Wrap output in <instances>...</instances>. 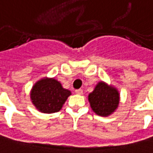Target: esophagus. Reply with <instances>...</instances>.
Masks as SVG:
<instances>
[{"mask_svg": "<svg viewBox=\"0 0 153 153\" xmlns=\"http://www.w3.org/2000/svg\"><path fill=\"white\" fill-rule=\"evenodd\" d=\"M75 94L79 95H82L83 94V90H82V89H78V90H75Z\"/></svg>", "mask_w": 153, "mask_h": 153, "instance_id": "34e87169", "label": "esophagus"}]
</instances>
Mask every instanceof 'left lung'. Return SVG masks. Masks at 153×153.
I'll return each mask as SVG.
<instances>
[{"label": "left lung", "mask_w": 153, "mask_h": 153, "mask_svg": "<svg viewBox=\"0 0 153 153\" xmlns=\"http://www.w3.org/2000/svg\"><path fill=\"white\" fill-rule=\"evenodd\" d=\"M88 101L92 110L99 116L107 117L115 112L120 105V94L112 85L100 81L88 95Z\"/></svg>", "instance_id": "left-lung-1"}]
</instances>
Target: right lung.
I'll return each instance as SVG.
<instances>
[{"label": "right lung", "instance_id": "1", "mask_svg": "<svg viewBox=\"0 0 153 153\" xmlns=\"http://www.w3.org/2000/svg\"><path fill=\"white\" fill-rule=\"evenodd\" d=\"M71 92L63 88L61 83L54 78H42L36 81L30 91L33 105L39 112L53 113L59 112Z\"/></svg>", "mask_w": 153, "mask_h": 153}]
</instances>
